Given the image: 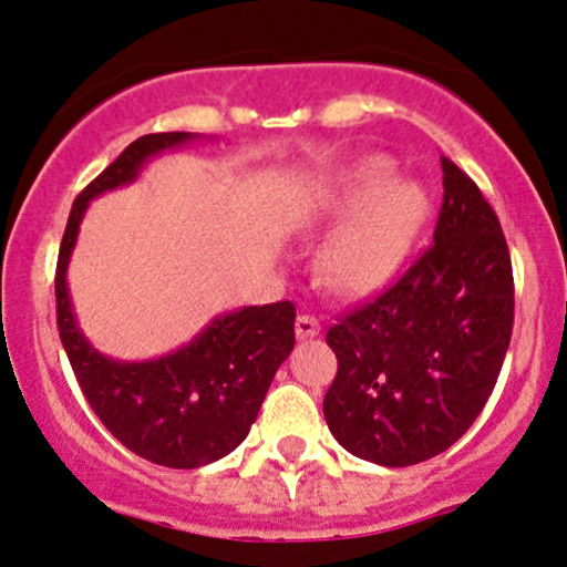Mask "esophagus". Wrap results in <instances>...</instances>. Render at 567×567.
<instances>
[{"label":"esophagus","mask_w":567,"mask_h":567,"mask_svg":"<svg viewBox=\"0 0 567 567\" xmlns=\"http://www.w3.org/2000/svg\"><path fill=\"white\" fill-rule=\"evenodd\" d=\"M321 334V323L312 316H297V339H312Z\"/></svg>","instance_id":"1"}]
</instances>
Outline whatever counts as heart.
I'll return each mask as SVG.
<instances>
[{
	"label": "heart",
	"mask_w": 567,
	"mask_h": 567,
	"mask_svg": "<svg viewBox=\"0 0 567 567\" xmlns=\"http://www.w3.org/2000/svg\"><path fill=\"white\" fill-rule=\"evenodd\" d=\"M427 209V190L414 179L395 177L390 158L369 156L352 164L310 206L318 223L342 219L318 259L323 284L342 297L382 291L403 268Z\"/></svg>",
	"instance_id": "heart-1"
}]
</instances>
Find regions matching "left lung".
I'll return each mask as SVG.
<instances>
[{
  "instance_id": "obj_1",
  "label": "left lung",
  "mask_w": 567,
  "mask_h": 567,
  "mask_svg": "<svg viewBox=\"0 0 567 567\" xmlns=\"http://www.w3.org/2000/svg\"><path fill=\"white\" fill-rule=\"evenodd\" d=\"M432 246L374 302L326 331L337 377L323 398L352 456L411 467L472 427L515 323L512 259L496 212L451 158Z\"/></svg>"
}]
</instances>
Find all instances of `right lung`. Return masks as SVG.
Masks as SVG:
<instances>
[{
  "label": "right lung",
  "instance_id": "add662e5",
  "mask_svg": "<svg viewBox=\"0 0 567 567\" xmlns=\"http://www.w3.org/2000/svg\"><path fill=\"white\" fill-rule=\"evenodd\" d=\"M196 137L158 132L126 145L73 202L55 270L60 342L86 403L132 454L172 470L204 467L244 443L278 365L295 350V305L225 312L175 352L153 361H116L92 348L79 329L65 270L92 198L130 185L148 158Z\"/></svg>",
  "mask_w": 567,
  "mask_h": 567
}]
</instances>
